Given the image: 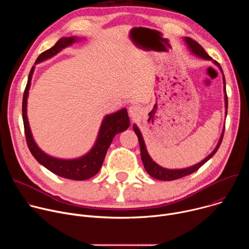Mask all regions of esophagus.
<instances>
[{"mask_svg":"<svg viewBox=\"0 0 249 249\" xmlns=\"http://www.w3.org/2000/svg\"><path fill=\"white\" fill-rule=\"evenodd\" d=\"M141 113H142V108L140 107L139 105L134 104V105L130 106V108H129V114H130V117H131L133 120L139 118V116L141 115Z\"/></svg>","mask_w":249,"mask_h":249,"instance_id":"esophagus-1","label":"esophagus"}]
</instances>
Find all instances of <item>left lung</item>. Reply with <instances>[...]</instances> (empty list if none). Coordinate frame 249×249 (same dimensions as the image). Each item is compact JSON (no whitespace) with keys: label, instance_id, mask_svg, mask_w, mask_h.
<instances>
[{"label":"left lung","instance_id":"obj_1","mask_svg":"<svg viewBox=\"0 0 249 249\" xmlns=\"http://www.w3.org/2000/svg\"><path fill=\"white\" fill-rule=\"evenodd\" d=\"M185 41L187 42L190 50L197 56L203 58V59H206V60H212V58L207 54V52L204 50V48L199 44L197 43L196 41H194L193 39H191L190 37H185ZM214 63L216 65H218L222 71V68L221 66L218 64V62L214 61ZM223 72V71H222ZM224 85H226V81H225V77H224ZM225 99H226V108H228V96H227V91H226V86H225ZM133 129L138 137V140H139V144H140V149H141V159H142V161H143L144 163V167L146 168V171L152 176L154 177V178L156 179H159V180H174V179H178V178H181V177L183 176H186V175H189L193 172H195L197 169H199L205 162H207L213 156H214L216 154V152L218 151V149L220 148L221 146V143L223 141V137H224V132L221 136V139H220V142L218 143L216 149L212 152V154H210L205 160H203L202 161H200L199 163L193 165V166H190V167H187V168H182V169H166V168H163L161 166H160L159 164H157L152 159L151 157L149 156L148 152H147V149H146V146H145V143H144V140H143V137H142L138 127L136 125L133 126ZM225 131V129H224Z\"/></svg>","mask_w":249,"mask_h":249}]
</instances>
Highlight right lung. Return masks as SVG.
Returning <instances> with one entry per match:
<instances>
[{
  "label": "right lung",
  "instance_id": "add662e5",
  "mask_svg": "<svg viewBox=\"0 0 249 249\" xmlns=\"http://www.w3.org/2000/svg\"><path fill=\"white\" fill-rule=\"evenodd\" d=\"M76 40H78V38L73 36L63 37L59 39L53 47L42 52L37 57L35 63H39L43 60H46L54 56L63 48L73 44V42H75ZM33 71H34V66L30 70L27 84L23 92V98H22V120H23V126H24L26 144L30 153L40 164H42L47 169H49L50 171H52L53 173L61 177H65V178L73 179V180H86L90 178V177L94 176L99 171L103 163L106 152H107L114 136L117 133H120L129 128L130 120L128 117L127 110L123 108L118 112L107 115L104 118L94 147L91 149V151L88 155L84 156L83 158L67 160H59V159H55L50 156H47L36 146V144L34 143L30 129H29L27 116H26L27 95H28V90L30 87Z\"/></svg>",
  "mask_w": 249,
  "mask_h": 249
}]
</instances>
